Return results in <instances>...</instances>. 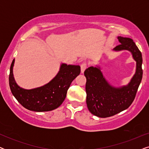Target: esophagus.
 I'll list each match as a JSON object with an SVG mask.
<instances>
[{
	"label": "esophagus",
	"instance_id": "obj_1",
	"mask_svg": "<svg viewBox=\"0 0 149 149\" xmlns=\"http://www.w3.org/2000/svg\"><path fill=\"white\" fill-rule=\"evenodd\" d=\"M87 63L83 62V64H81V73L84 72V71H85V69L87 68Z\"/></svg>",
	"mask_w": 149,
	"mask_h": 149
}]
</instances>
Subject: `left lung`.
Wrapping results in <instances>:
<instances>
[{"mask_svg": "<svg viewBox=\"0 0 149 149\" xmlns=\"http://www.w3.org/2000/svg\"><path fill=\"white\" fill-rule=\"evenodd\" d=\"M118 40L120 45L114 50L130 51L136 62V73L127 86L119 88L112 87L104 78L100 68L91 66L84 72L87 79L85 90L87 108L91 114L101 118L111 117L129 108L135 99L142 78L140 51L132 38L118 36Z\"/></svg>", "mask_w": 149, "mask_h": 149, "instance_id": "8db88e82", "label": "left lung"}]
</instances>
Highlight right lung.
Segmentation results:
<instances>
[{"label": "right lung", "mask_w": 149, "mask_h": 149, "mask_svg": "<svg viewBox=\"0 0 149 149\" xmlns=\"http://www.w3.org/2000/svg\"><path fill=\"white\" fill-rule=\"evenodd\" d=\"M14 61L11 63L9 77L11 92L24 108L35 112L50 111L60 107L66 98L71 83L81 72L79 66L62 64L58 74L49 83L28 90L19 87L14 80Z\"/></svg>", "instance_id": "1"}]
</instances>
